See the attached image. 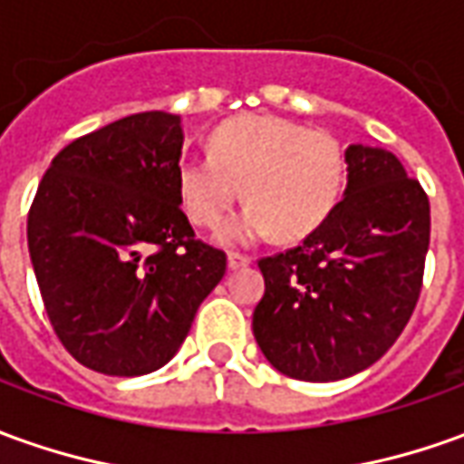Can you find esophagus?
Returning <instances> with one entry per match:
<instances>
[{"mask_svg":"<svg viewBox=\"0 0 464 464\" xmlns=\"http://www.w3.org/2000/svg\"><path fill=\"white\" fill-rule=\"evenodd\" d=\"M250 263H252V257L242 255V252H229V255H227V265H229V270H239V267H247Z\"/></svg>","mask_w":464,"mask_h":464,"instance_id":"1","label":"esophagus"}]
</instances>
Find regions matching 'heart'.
Returning <instances> with one entry per match:
<instances>
[{
  "mask_svg": "<svg viewBox=\"0 0 464 464\" xmlns=\"http://www.w3.org/2000/svg\"><path fill=\"white\" fill-rule=\"evenodd\" d=\"M343 169V149L328 130L277 116H245L214 130L209 156L179 164V199L194 225L214 229L245 187L250 204L222 227L219 242L250 245L273 232L300 239L334 212Z\"/></svg>",
  "mask_w": 464,
  "mask_h": 464,
  "instance_id": "obj_1",
  "label": "heart"
}]
</instances>
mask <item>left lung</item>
<instances>
[{
  "instance_id": "obj_1",
  "label": "left lung",
  "mask_w": 464,
  "mask_h": 464,
  "mask_svg": "<svg viewBox=\"0 0 464 464\" xmlns=\"http://www.w3.org/2000/svg\"><path fill=\"white\" fill-rule=\"evenodd\" d=\"M343 199L298 247L260 260L252 334L300 382H338L394 346L420 300L430 199L394 153L346 149Z\"/></svg>"
}]
</instances>
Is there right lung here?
Masks as SVG:
<instances>
[{
    "label": "right lung",
    "instance_id": "add662e5",
    "mask_svg": "<svg viewBox=\"0 0 464 464\" xmlns=\"http://www.w3.org/2000/svg\"><path fill=\"white\" fill-rule=\"evenodd\" d=\"M181 118L149 111L67 143L27 214V245L60 343L105 376L174 359L227 255L194 237L177 171Z\"/></svg>",
    "mask_w": 464,
    "mask_h": 464
}]
</instances>
